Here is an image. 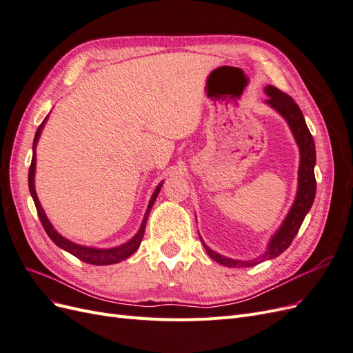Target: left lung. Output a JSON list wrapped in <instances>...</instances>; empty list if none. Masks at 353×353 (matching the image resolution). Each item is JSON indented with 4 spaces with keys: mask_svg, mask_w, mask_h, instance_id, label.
<instances>
[{
    "mask_svg": "<svg viewBox=\"0 0 353 353\" xmlns=\"http://www.w3.org/2000/svg\"><path fill=\"white\" fill-rule=\"evenodd\" d=\"M265 92L268 94V100H266V103L272 105V108L280 114H283L284 119L288 122V125H290V130L296 138L297 145L301 148V168H299L297 196L290 212H288L285 221L283 222L281 228L276 231V234L272 237L268 245V250H266L258 259H253V261L228 259L225 256H221L213 250H210L208 245L203 243L210 258L223 266H228V268H241V266L245 268V266L258 265L266 259H274L279 254H281L296 237V234L299 232V228H301L306 213L312 206L315 193H316V181L314 174V166L316 162L315 143L311 132L307 130L303 113L301 112V109H299V105L290 95H287L279 88L272 87V85H268V87L265 88Z\"/></svg>",
    "mask_w": 353,
    "mask_h": 353,
    "instance_id": "8db88e82",
    "label": "left lung"
}]
</instances>
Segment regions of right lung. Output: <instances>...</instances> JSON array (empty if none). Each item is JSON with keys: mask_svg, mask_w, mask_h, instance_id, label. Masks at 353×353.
<instances>
[{"mask_svg": "<svg viewBox=\"0 0 353 353\" xmlns=\"http://www.w3.org/2000/svg\"><path fill=\"white\" fill-rule=\"evenodd\" d=\"M47 121V117L44 119V122H42L38 130H37V134H35V138H34V154H32V162H30V166H29V191H30V196L32 199H34V203H35V208H37V212H38V216H39V221L42 223V227H44L46 232L48 234V237L54 241L59 248H61L63 250L69 252L70 254L77 256V258L82 262H87V263H91V265H112V263H117L121 262L126 258H130V256L140 248L141 244V240H143V236H144V230H145V223H147V218H148V213H150V209L152 206L154 205V200L159 194L160 188H162V184H159L157 188L154 190V193L152 196V200L150 203H148L147 206V212L144 215V219H143V223H141V228L140 231L137 232V236L130 240L128 243L119 245V248H113V249H92V248H83V245H79V244H74L72 241H69L68 239L61 237L60 234L52 228V225L50 223L48 218L46 216L44 210H42L41 205H39V200L37 197V193H35V185H34V175H35V145H37V141L39 138V134H41V130L42 126H44Z\"/></svg>", "mask_w": 353, "mask_h": 353, "instance_id": "add662e5", "label": "right lung"}]
</instances>
